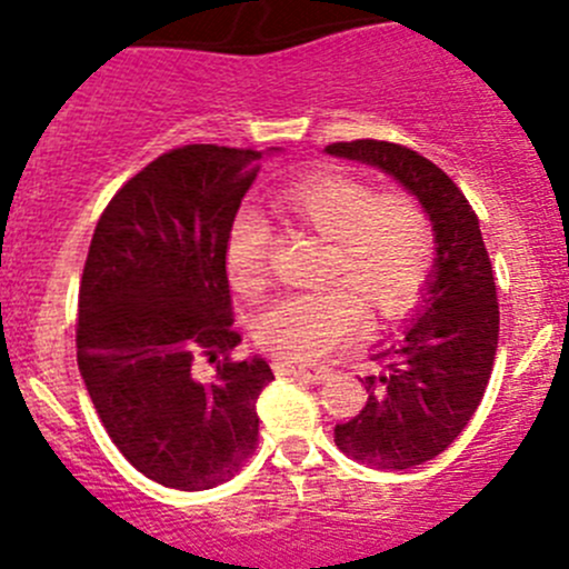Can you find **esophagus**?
Returning a JSON list of instances; mask_svg holds the SVG:
<instances>
[{
  "instance_id": "obj_1",
  "label": "esophagus",
  "mask_w": 569,
  "mask_h": 569,
  "mask_svg": "<svg viewBox=\"0 0 569 569\" xmlns=\"http://www.w3.org/2000/svg\"><path fill=\"white\" fill-rule=\"evenodd\" d=\"M274 372L291 375V378H302V380H308V383H322V380L330 378V369L300 367V363H291V361H274Z\"/></svg>"
}]
</instances>
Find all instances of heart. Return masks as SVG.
Masks as SVG:
<instances>
[{
    "label": "heart",
    "instance_id": "heart-1",
    "mask_svg": "<svg viewBox=\"0 0 569 569\" xmlns=\"http://www.w3.org/2000/svg\"><path fill=\"white\" fill-rule=\"evenodd\" d=\"M278 211L330 241V289L297 291L263 308L256 339L289 361H313L361 330V306L397 319L422 291L433 256L431 224L402 194H378L341 172H311L278 197ZM269 230L244 211L230 224L224 267L239 291L267 283Z\"/></svg>",
    "mask_w": 569,
    "mask_h": 569
}]
</instances>
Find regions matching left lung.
<instances>
[{
  "label": "left lung",
  "instance_id": "1",
  "mask_svg": "<svg viewBox=\"0 0 569 569\" xmlns=\"http://www.w3.org/2000/svg\"><path fill=\"white\" fill-rule=\"evenodd\" d=\"M325 152L395 178L433 230V267L400 333L363 375L367 406L333 428L336 448L372 470L437 459L467 428L492 375L498 295L481 224L459 186L428 158L389 141L330 144Z\"/></svg>",
  "mask_w": 569,
  "mask_h": 569
}]
</instances>
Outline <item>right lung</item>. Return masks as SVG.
Here are the masks:
<instances>
[{"mask_svg": "<svg viewBox=\"0 0 569 569\" xmlns=\"http://www.w3.org/2000/svg\"><path fill=\"white\" fill-rule=\"evenodd\" d=\"M272 152H167L116 191L88 247L77 367L121 456L163 487L211 489L256 450L274 375L261 356L230 358L224 241Z\"/></svg>", "mask_w": 569, "mask_h": 569, "instance_id": "add662e5", "label": "right lung"}]
</instances>
